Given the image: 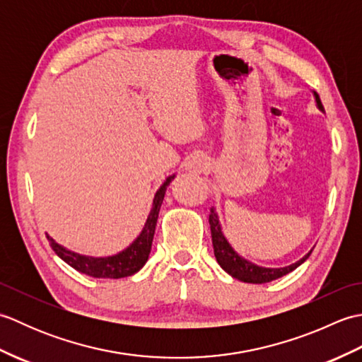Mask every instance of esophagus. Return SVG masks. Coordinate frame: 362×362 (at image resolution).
Here are the masks:
<instances>
[{"label": "esophagus", "instance_id": "esophagus-1", "mask_svg": "<svg viewBox=\"0 0 362 362\" xmlns=\"http://www.w3.org/2000/svg\"><path fill=\"white\" fill-rule=\"evenodd\" d=\"M209 160H206L205 157L202 156H196L189 160L188 163V171L189 173H194V174H201V173H205L206 169H209Z\"/></svg>", "mask_w": 362, "mask_h": 362}]
</instances>
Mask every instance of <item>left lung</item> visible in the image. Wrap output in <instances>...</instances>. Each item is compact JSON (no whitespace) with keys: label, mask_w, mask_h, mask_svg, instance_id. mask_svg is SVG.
<instances>
[{"label":"left lung","mask_w":362,"mask_h":362,"mask_svg":"<svg viewBox=\"0 0 362 362\" xmlns=\"http://www.w3.org/2000/svg\"><path fill=\"white\" fill-rule=\"evenodd\" d=\"M314 96H316V103H317L319 109L324 110V105H322L320 98H319L316 91H314ZM209 221H210L213 249H214V257H216V261L227 274H230L233 276V279L241 280L244 283H257V284H259V283H269L272 280L280 279V276L294 271L296 267H298L306 258L311 255V252H310L308 255H305L302 259L297 261V263L286 266V267H280V269L259 267L257 264L250 263V261L241 258L232 249V245L228 244L224 233H222L218 214H216V211H214V209L210 210V219Z\"/></svg>","instance_id":"8db88e82"}]
</instances>
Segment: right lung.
I'll list each match as a JSON object with an SVG mask.
<instances>
[{"instance_id":"obj_1","label":"right lung","mask_w":362,"mask_h":362,"mask_svg":"<svg viewBox=\"0 0 362 362\" xmlns=\"http://www.w3.org/2000/svg\"><path fill=\"white\" fill-rule=\"evenodd\" d=\"M173 179L174 175L168 177L166 182L157 191L156 197H153L149 218L146 221L144 228L140 233V236H138L126 250L119 252L118 255L107 257V258L83 257V255H79V253L66 250L65 247H62V245H59L56 241H54L52 238L46 235V238H48L49 241V245L66 264H70L71 267L76 269V271H79L82 274L95 276V279H122V276L134 275L135 272L140 271L149 258L160 206H161V202H163L165 191L169 183L173 182Z\"/></svg>"}]
</instances>
